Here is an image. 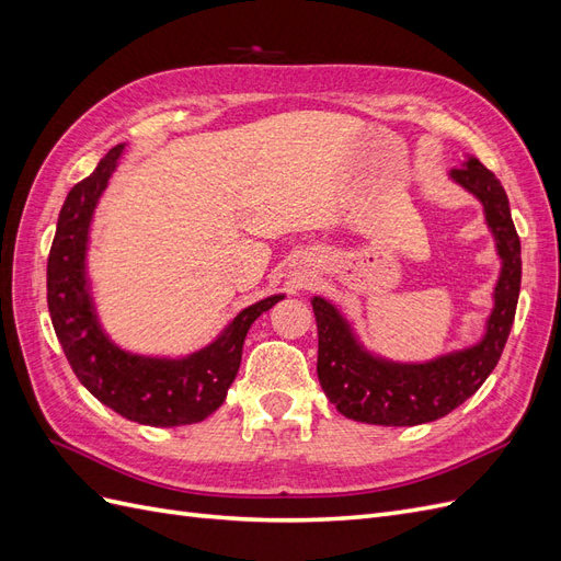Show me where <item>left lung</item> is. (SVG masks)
I'll list each match as a JSON object with an SVG mask.
<instances>
[{
	"label": "left lung",
	"instance_id": "1",
	"mask_svg": "<svg viewBox=\"0 0 561 561\" xmlns=\"http://www.w3.org/2000/svg\"><path fill=\"white\" fill-rule=\"evenodd\" d=\"M449 178L482 203L486 225L496 239L501 276L486 332L480 344L428 363H390L360 346L348 320L328 299L313 297L318 381L336 410L353 421L419 426L443 419L486 381L505 348L522 283V248L511 203L496 175L474 157L463 168H454Z\"/></svg>",
	"mask_w": 561,
	"mask_h": 561
}]
</instances>
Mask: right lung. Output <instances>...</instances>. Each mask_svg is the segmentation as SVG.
<instances>
[{
  "mask_svg": "<svg viewBox=\"0 0 561 561\" xmlns=\"http://www.w3.org/2000/svg\"><path fill=\"white\" fill-rule=\"evenodd\" d=\"M122 154L124 145L110 149L62 203L46 266L48 313L67 363L91 396L145 426H186L210 416L225 402L241 367L250 325L283 295L243 309L213 344L186 358H149L118 348L98 322L87 276V250L93 210Z\"/></svg>",
  "mask_w": 561,
  "mask_h": 561,
  "instance_id": "1",
  "label": "right lung"
}]
</instances>
